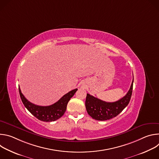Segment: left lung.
<instances>
[{
  "instance_id": "8db88e82",
  "label": "left lung",
  "mask_w": 159,
  "mask_h": 159,
  "mask_svg": "<svg viewBox=\"0 0 159 159\" xmlns=\"http://www.w3.org/2000/svg\"><path fill=\"white\" fill-rule=\"evenodd\" d=\"M133 79L127 94L121 99L113 102H107L87 94L85 107L89 116L98 121H105L116 117L128 106L133 90Z\"/></svg>"
}]
</instances>
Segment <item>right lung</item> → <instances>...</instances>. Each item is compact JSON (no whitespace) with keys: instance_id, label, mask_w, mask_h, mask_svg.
Segmentation results:
<instances>
[{"instance_id":"1","label":"right lung","mask_w":159,"mask_h":159,"mask_svg":"<svg viewBox=\"0 0 159 159\" xmlns=\"http://www.w3.org/2000/svg\"><path fill=\"white\" fill-rule=\"evenodd\" d=\"M77 89H74L67 94H65L57 102L48 106H41L34 104L30 102L22 94L19 87V91L20 99L26 108L31 114L40 121L51 122L60 118L66 111L68 102L70 98L75 94Z\"/></svg>"}]
</instances>
